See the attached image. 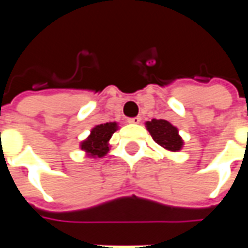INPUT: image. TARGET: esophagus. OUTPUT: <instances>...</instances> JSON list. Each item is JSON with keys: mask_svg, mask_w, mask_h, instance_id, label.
Instances as JSON below:
<instances>
[{"mask_svg": "<svg viewBox=\"0 0 248 248\" xmlns=\"http://www.w3.org/2000/svg\"><path fill=\"white\" fill-rule=\"evenodd\" d=\"M129 124H140V117H133V118L127 119Z\"/></svg>", "mask_w": 248, "mask_h": 248, "instance_id": "esophagus-1", "label": "esophagus"}]
</instances>
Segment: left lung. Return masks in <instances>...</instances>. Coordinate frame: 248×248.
Instances as JSON below:
<instances>
[{
    "instance_id": "8db88e82",
    "label": "left lung",
    "mask_w": 248,
    "mask_h": 248,
    "mask_svg": "<svg viewBox=\"0 0 248 248\" xmlns=\"http://www.w3.org/2000/svg\"><path fill=\"white\" fill-rule=\"evenodd\" d=\"M149 133L156 143L163 149L171 151L181 150L183 142L178 135L177 127H174L170 122L165 119H153L146 124Z\"/></svg>"
}]
</instances>
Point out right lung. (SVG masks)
<instances>
[{
  "mask_svg": "<svg viewBox=\"0 0 248 248\" xmlns=\"http://www.w3.org/2000/svg\"><path fill=\"white\" fill-rule=\"evenodd\" d=\"M117 130L115 122L98 124L92 130L86 140L82 142V150L87 151L92 156H103L108 151V140Z\"/></svg>",
  "mask_w": 248,
  "mask_h": 248,
  "instance_id": "add662e5",
  "label": "right lung"
}]
</instances>
